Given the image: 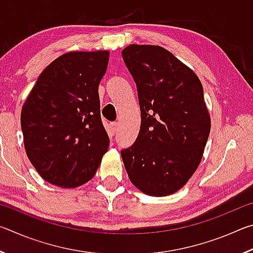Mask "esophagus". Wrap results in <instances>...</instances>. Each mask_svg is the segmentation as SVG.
Listing matches in <instances>:
<instances>
[{"label": "esophagus", "instance_id": "1", "mask_svg": "<svg viewBox=\"0 0 253 253\" xmlns=\"http://www.w3.org/2000/svg\"><path fill=\"white\" fill-rule=\"evenodd\" d=\"M110 128H111V131L116 132L117 128H118V124L117 123H110Z\"/></svg>", "mask_w": 253, "mask_h": 253}]
</instances>
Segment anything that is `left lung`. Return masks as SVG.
<instances>
[{"instance_id": "1", "label": "left lung", "mask_w": 253, "mask_h": 253, "mask_svg": "<svg viewBox=\"0 0 253 253\" xmlns=\"http://www.w3.org/2000/svg\"><path fill=\"white\" fill-rule=\"evenodd\" d=\"M122 54L142 116L135 143L121 152L124 165L144 193L173 194L198 169L211 129L202 84L162 46L130 44Z\"/></svg>"}]
</instances>
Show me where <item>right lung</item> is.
Returning <instances> with one entry per match:
<instances>
[{
  "instance_id": "add662e5",
  "label": "right lung",
  "mask_w": 253,
  "mask_h": 253,
  "mask_svg": "<svg viewBox=\"0 0 253 253\" xmlns=\"http://www.w3.org/2000/svg\"><path fill=\"white\" fill-rule=\"evenodd\" d=\"M108 59L106 50L60 55L42 71L22 107L25 152L53 185L88 182L108 149L98 93Z\"/></svg>"
}]
</instances>
